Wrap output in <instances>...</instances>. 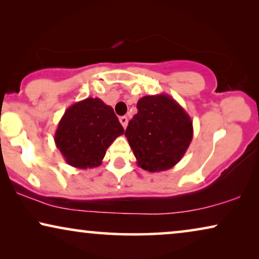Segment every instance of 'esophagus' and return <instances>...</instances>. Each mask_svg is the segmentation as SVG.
Listing matches in <instances>:
<instances>
[{
    "mask_svg": "<svg viewBox=\"0 0 259 259\" xmlns=\"http://www.w3.org/2000/svg\"><path fill=\"white\" fill-rule=\"evenodd\" d=\"M119 120H120V122H121V125H122L123 128H126L127 123H128V119H127L126 116H120Z\"/></svg>",
    "mask_w": 259,
    "mask_h": 259,
    "instance_id": "1",
    "label": "esophagus"
}]
</instances>
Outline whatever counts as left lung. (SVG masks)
<instances>
[{"label":"left lung","mask_w":259,"mask_h":259,"mask_svg":"<svg viewBox=\"0 0 259 259\" xmlns=\"http://www.w3.org/2000/svg\"><path fill=\"white\" fill-rule=\"evenodd\" d=\"M137 108L138 113L128 122L125 136L138 166L148 172L172 168L192 141L190 115L167 94L143 97Z\"/></svg>","instance_id":"obj_1"}]
</instances>
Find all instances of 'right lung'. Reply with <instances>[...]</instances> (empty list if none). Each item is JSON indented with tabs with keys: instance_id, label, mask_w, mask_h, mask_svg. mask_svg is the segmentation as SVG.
Instances as JSON below:
<instances>
[{
	"instance_id": "right-lung-1",
	"label": "right lung",
	"mask_w": 259,
	"mask_h": 259,
	"mask_svg": "<svg viewBox=\"0 0 259 259\" xmlns=\"http://www.w3.org/2000/svg\"><path fill=\"white\" fill-rule=\"evenodd\" d=\"M123 133L111 106L87 98L66 109L54 141L67 164L86 169L100 166L109 145Z\"/></svg>"
}]
</instances>
